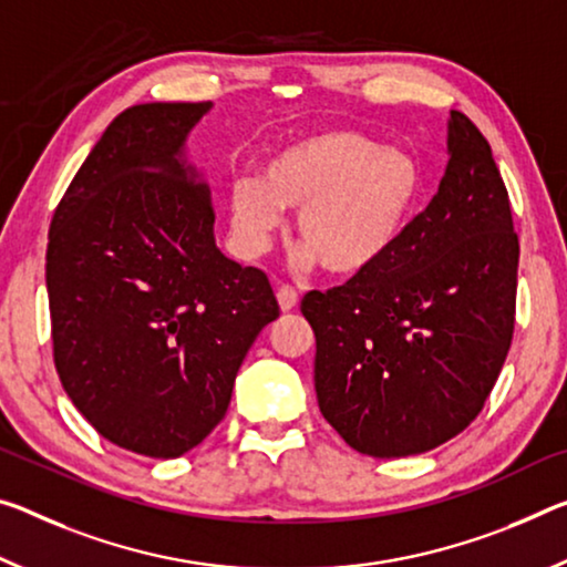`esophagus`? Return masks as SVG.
<instances>
[{
    "label": "esophagus",
    "mask_w": 567,
    "mask_h": 567,
    "mask_svg": "<svg viewBox=\"0 0 567 567\" xmlns=\"http://www.w3.org/2000/svg\"><path fill=\"white\" fill-rule=\"evenodd\" d=\"M277 302H280V310L282 312H290L295 305H298V292H295L290 285L277 287Z\"/></svg>",
    "instance_id": "1"
}]
</instances>
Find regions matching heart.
Listing matches in <instances>:
<instances>
[{"instance_id": "1", "label": "heart", "mask_w": 567, "mask_h": 567, "mask_svg": "<svg viewBox=\"0 0 567 567\" xmlns=\"http://www.w3.org/2000/svg\"><path fill=\"white\" fill-rule=\"evenodd\" d=\"M421 194L424 174L409 151L330 128L275 151L259 178L235 182L231 235L257 257L280 229V209L298 212V239L308 247L302 265L320 262L336 280H361L396 251Z\"/></svg>"}]
</instances>
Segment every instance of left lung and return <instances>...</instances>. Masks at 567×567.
<instances>
[{"instance_id": "left-lung-1", "label": "left lung", "mask_w": 567, "mask_h": 567, "mask_svg": "<svg viewBox=\"0 0 567 567\" xmlns=\"http://www.w3.org/2000/svg\"><path fill=\"white\" fill-rule=\"evenodd\" d=\"M434 199L375 272L302 298L316 332V391L355 452L436 449L477 419L515 330L519 241L487 138L449 118Z\"/></svg>"}]
</instances>
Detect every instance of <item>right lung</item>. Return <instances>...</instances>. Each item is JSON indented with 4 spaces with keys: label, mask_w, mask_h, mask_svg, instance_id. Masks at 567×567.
<instances>
[{
    "label": "right lung",
    "mask_w": 567,
    "mask_h": 567,
    "mask_svg": "<svg viewBox=\"0 0 567 567\" xmlns=\"http://www.w3.org/2000/svg\"><path fill=\"white\" fill-rule=\"evenodd\" d=\"M212 103L123 111L50 224L52 353L107 442L174 460L219 424L247 350L280 318L267 275L224 257L186 138Z\"/></svg>",
    "instance_id": "1"
}]
</instances>
